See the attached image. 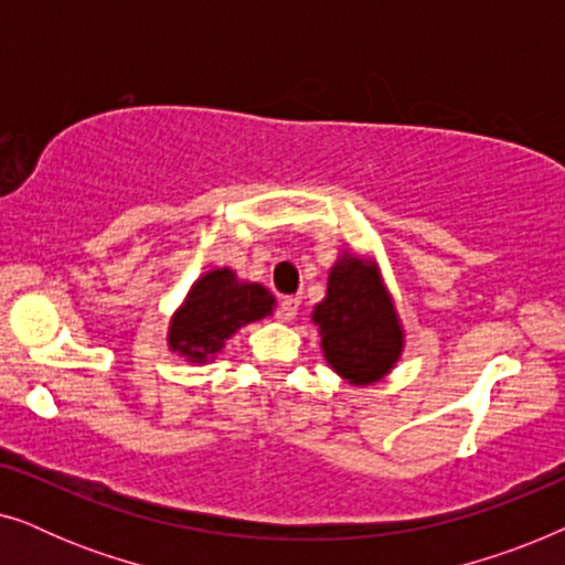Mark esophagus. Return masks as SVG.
Returning a JSON list of instances; mask_svg holds the SVG:
<instances>
[{
  "label": "esophagus",
  "mask_w": 565,
  "mask_h": 565,
  "mask_svg": "<svg viewBox=\"0 0 565 565\" xmlns=\"http://www.w3.org/2000/svg\"><path fill=\"white\" fill-rule=\"evenodd\" d=\"M298 308H300V300L296 296H288L280 300V306H277V316H280L282 321H292L298 316Z\"/></svg>",
  "instance_id": "34e87169"
}]
</instances>
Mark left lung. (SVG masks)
<instances>
[{
	"mask_svg": "<svg viewBox=\"0 0 565 565\" xmlns=\"http://www.w3.org/2000/svg\"><path fill=\"white\" fill-rule=\"evenodd\" d=\"M323 358L354 385L381 381L404 350V331L373 262L344 257L331 267L327 298L313 308Z\"/></svg>",
	"mask_w": 565,
	"mask_h": 565,
	"instance_id": "1",
	"label": "left lung"
}]
</instances>
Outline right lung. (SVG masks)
Returning a JSON list of instances; mask_svg holds the SVG:
<instances>
[{
  "mask_svg": "<svg viewBox=\"0 0 565 565\" xmlns=\"http://www.w3.org/2000/svg\"><path fill=\"white\" fill-rule=\"evenodd\" d=\"M275 298L259 282H242L231 269H213L192 285L169 323V347L190 362H205L246 323L273 313Z\"/></svg>",
  "mask_w": 565,
  "mask_h": 565,
  "instance_id": "right-lung-1",
  "label": "right lung"
}]
</instances>
